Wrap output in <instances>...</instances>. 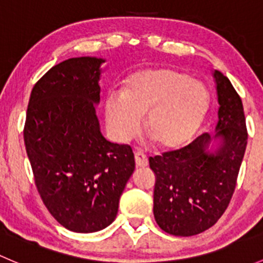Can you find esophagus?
Here are the masks:
<instances>
[{
  "instance_id": "obj_1",
  "label": "esophagus",
  "mask_w": 263,
  "mask_h": 263,
  "mask_svg": "<svg viewBox=\"0 0 263 263\" xmlns=\"http://www.w3.org/2000/svg\"><path fill=\"white\" fill-rule=\"evenodd\" d=\"M135 163H136L137 168H144V166H147L148 164L147 156L145 155L144 153H141V151H136V153H135Z\"/></svg>"
}]
</instances>
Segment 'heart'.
Returning a JSON list of instances; mask_svg holds the SVG:
<instances>
[{
	"label": "heart",
	"instance_id": "1",
	"mask_svg": "<svg viewBox=\"0 0 263 263\" xmlns=\"http://www.w3.org/2000/svg\"><path fill=\"white\" fill-rule=\"evenodd\" d=\"M209 107L205 85L173 68H154L135 73L122 94L105 99L108 134L119 144L140 132L146 115V131L165 150L184 147L197 132Z\"/></svg>",
	"mask_w": 263,
	"mask_h": 263
}]
</instances>
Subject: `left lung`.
Returning <instances> with one entry per match:
<instances>
[{"instance_id": "8db88e82", "label": "left lung", "mask_w": 263, "mask_h": 263, "mask_svg": "<svg viewBox=\"0 0 263 263\" xmlns=\"http://www.w3.org/2000/svg\"><path fill=\"white\" fill-rule=\"evenodd\" d=\"M217 123L187 146L148 159L156 174L154 216L164 232L191 237L211 228L227 210L247 146L242 99L229 79L213 70Z\"/></svg>"}]
</instances>
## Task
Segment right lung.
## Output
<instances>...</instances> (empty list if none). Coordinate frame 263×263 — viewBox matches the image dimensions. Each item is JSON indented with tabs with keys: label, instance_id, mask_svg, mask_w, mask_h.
Here are the masks:
<instances>
[{
	"label": "right lung",
	"instance_id": "add662e5",
	"mask_svg": "<svg viewBox=\"0 0 263 263\" xmlns=\"http://www.w3.org/2000/svg\"><path fill=\"white\" fill-rule=\"evenodd\" d=\"M104 58H68L35 84L24 141L44 205L66 229L94 233L115 221L135 171L128 145L100 132L95 105Z\"/></svg>",
	"mask_w": 263,
	"mask_h": 263
}]
</instances>
